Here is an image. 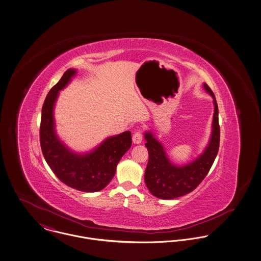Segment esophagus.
Returning <instances> with one entry per match:
<instances>
[{
	"instance_id": "34e87169",
	"label": "esophagus",
	"mask_w": 261,
	"mask_h": 261,
	"mask_svg": "<svg viewBox=\"0 0 261 261\" xmlns=\"http://www.w3.org/2000/svg\"><path fill=\"white\" fill-rule=\"evenodd\" d=\"M142 139H143V136H142V133L140 131L135 132L132 136V140H133L134 144H140L142 142Z\"/></svg>"
}]
</instances>
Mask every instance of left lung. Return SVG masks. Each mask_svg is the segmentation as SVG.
I'll return each instance as SVG.
<instances>
[{"instance_id":"left-lung-1","label":"left lung","mask_w":261,"mask_h":261,"mask_svg":"<svg viewBox=\"0 0 261 261\" xmlns=\"http://www.w3.org/2000/svg\"><path fill=\"white\" fill-rule=\"evenodd\" d=\"M203 88L213 99L212 130L208 144L193 161L184 165L174 164L164 146L155 135L151 131H145V146L149 154L145 170V183L151 194L157 198L174 199L193 191L209 172L216 158L220 141L218 106L211 89L205 83Z\"/></svg>"}]
</instances>
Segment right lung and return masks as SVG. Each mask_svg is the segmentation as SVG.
Segmentation results:
<instances>
[{
    "label": "right lung",
    "instance_id": "right-lung-1",
    "mask_svg": "<svg viewBox=\"0 0 261 261\" xmlns=\"http://www.w3.org/2000/svg\"><path fill=\"white\" fill-rule=\"evenodd\" d=\"M76 74V69L67 70L48 93L42 108L40 143L46 162L63 183L79 191L97 192L114 177L117 164L132 144L131 132L110 136L85 153L75 152L60 140L54 109L59 92L68 86Z\"/></svg>",
    "mask_w": 261,
    "mask_h": 261
}]
</instances>
